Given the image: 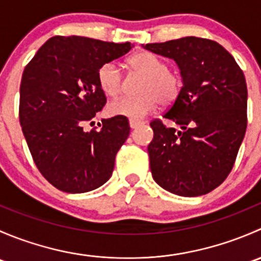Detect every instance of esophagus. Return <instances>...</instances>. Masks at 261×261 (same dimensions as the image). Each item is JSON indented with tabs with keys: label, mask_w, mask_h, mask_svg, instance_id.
I'll return each instance as SVG.
<instances>
[{
	"label": "esophagus",
	"mask_w": 261,
	"mask_h": 261,
	"mask_svg": "<svg viewBox=\"0 0 261 261\" xmlns=\"http://www.w3.org/2000/svg\"><path fill=\"white\" fill-rule=\"evenodd\" d=\"M128 123H130V127L131 128H136V127H139V126L140 125H143V121H140V120H130L128 121Z\"/></svg>",
	"instance_id": "34e87169"
}]
</instances>
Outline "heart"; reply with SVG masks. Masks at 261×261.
I'll return each instance as SVG.
<instances>
[{"label":"heart","instance_id":"1","mask_svg":"<svg viewBox=\"0 0 261 261\" xmlns=\"http://www.w3.org/2000/svg\"><path fill=\"white\" fill-rule=\"evenodd\" d=\"M133 72L143 75L139 87L140 96L121 97L109 105V114L118 117L141 120L154 111L158 102L170 105L178 98L181 89L179 73L168 68L167 62L149 51L131 55L126 62ZM122 74L115 63H105L97 72V83L106 96L115 97L122 89Z\"/></svg>","mask_w":261,"mask_h":261}]
</instances>
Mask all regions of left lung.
Masks as SVG:
<instances>
[{"label": "left lung", "mask_w": 261, "mask_h": 261, "mask_svg": "<svg viewBox=\"0 0 261 261\" xmlns=\"http://www.w3.org/2000/svg\"><path fill=\"white\" fill-rule=\"evenodd\" d=\"M174 59L183 87L163 117L180 126L150 122L147 146L154 180L170 193L197 197L217 188L235 164L247 125L245 75L232 55L210 39L187 36L146 44Z\"/></svg>", "instance_id": "obj_1"}]
</instances>
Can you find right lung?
Segmentation results:
<instances>
[{
  "label": "right lung",
  "instance_id": "right-lung-1",
  "mask_svg": "<svg viewBox=\"0 0 261 261\" xmlns=\"http://www.w3.org/2000/svg\"><path fill=\"white\" fill-rule=\"evenodd\" d=\"M133 46L84 36H53L25 67L20 125L39 172L59 191H93L112 175L116 154L130 134L128 120L115 116L102 121L101 130L88 133L83 125L106 105L97 83L101 65Z\"/></svg>",
  "mask_w": 261,
  "mask_h": 261
}]
</instances>
